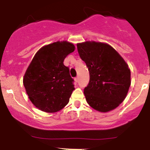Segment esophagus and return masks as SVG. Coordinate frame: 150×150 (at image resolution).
<instances>
[{"label": "esophagus", "mask_w": 150, "mask_h": 150, "mask_svg": "<svg viewBox=\"0 0 150 150\" xmlns=\"http://www.w3.org/2000/svg\"><path fill=\"white\" fill-rule=\"evenodd\" d=\"M75 82H78V77H75Z\"/></svg>", "instance_id": "1"}]
</instances>
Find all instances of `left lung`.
I'll return each mask as SVG.
<instances>
[{
  "label": "left lung",
  "instance_id": "8db88e82",
  "mask_svg": "<svg viewBox=\"0 0 150 150\" xmlns=\"http://www.w3.org/2000/svg\"><path fill=\"white\" fill-rule=\"evenodd\" d=\"M77 47L89 72V84L84 89L88 104L100 112L118 107L126 97L131 82L128 64L107 44L86 42Z\"/></svg>",
  "mask_w": 150,
  "mask_h": 150
}]
</instances>
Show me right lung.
Here are the masks:
<instances>
[{
    "mask_svg": "<svg viewBox=\"0 0 150 150\" xmlns=\"http://www.w3.org/2000/svg\"><path fill=\"white\" fill-rule=\"evenodd\" d=\"M75 51L68 42H57L43 46L27 68L23 84L29 99L42 111L54 113L64 108L75 89L74 80L64 59Z\"/></svg>",
    "mask_w": 150,
    "mask_h": 150,
    "instance_id": "obj_1",
    "label": "right lung"
}]
</instances>
